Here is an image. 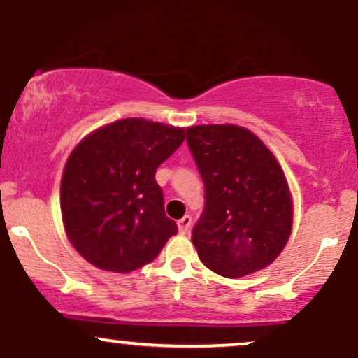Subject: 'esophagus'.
Here are the masks:
<instances>
[{
  "label": "esophagus",
  "instance_id": "esophagus-1",
  "mask_svg": "<svg viewBox=\"0 0 358 358\" xmlns=\"http://www.w3.org/2000/svg\"><path fill=\"white\" fill-rule=\"evenodd\" d=\"M190 227H192V217L190 215H185L183 219L178 220L180 234H187L188 231H190Z\"/></svg>",
  "mask_w": 358,
  "mask_h": 358
}]
</instances>
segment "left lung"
<instances>
[{
	"instance_id": "left-lung-1",
	"label": "left lung",
	"mask_w": 358,
	"mask_h": 358,
	"mask_svg": "<svg viewBox=\"0 0 358 358\" xmlns=\"http://www.w3.org/2000/svg\"><path fill=\"white\" fill-rule=\"evenodd\" d=\"M187 143L205 185V208L192 229L200 261L225 278L264 269L285 249L293 224L278 159L234 124L188 127Z\"/></svg>"
}]
</instances>
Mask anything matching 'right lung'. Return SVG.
Segmentation results:
<instances>
[{
  "label": "right lung",
  "mask_w": 358,
  "mask_h": 358,
  "mask_svg": "<svg viewBox=\"0 0 358 358\" xmlns=\"http://www.w3.org/2000/svg\"><path fill=\"white\" fill-rule=\"evenodd\" d=\"M185 129L121 119L85 136L60 183L69 241L90 264L113 273L143 268L178 232L155 173L178 150Z\"/></svg>",
  "instance_id": "right-lung-1"
}]
</instances>
